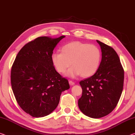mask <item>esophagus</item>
I'll use <instances>...</instances> for the list:
<instances>
[{"label": "esophagus", "mask_w": 135, "mask_h": 135, "mask_svg": "<svg viewBox=\"0 0 135 135\" xmlns=\"http://www.w3.org/2000/svg\"><path fill=\"white\" fill-rule=\"evenodd\" d=\"M69 83L70 85H71V86H72V85H74V84H75V83H74V81H69Z\"/></svg>", "instance_id": "1"}]
</instances>
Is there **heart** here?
Wrapping results in <instances>:
<instances>
[{
	"label": "heart",
	"instance_id": "1",
	"mask_svg": "<svg viewBox=\"0 0 135 135\" xmlns=\"http://www.w3.org/2000/svg\"><path fill=\"white\" fill-rule=\"evenodd\" d=\"M101 53L94 45L81 42H72L63 46L61 52L56 51L52 55V61L58 71L65 72L73 65L66 75L74 78L81 74L89 76L95 74L100 65Z\"/></svg>",
	"mask_w": 135,
	"mask_h": 135
}]
</instances>
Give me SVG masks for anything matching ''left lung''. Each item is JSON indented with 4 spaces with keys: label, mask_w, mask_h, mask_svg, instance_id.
<instances>
[{
    "label": "left lung",
    "mask_w": 135,
    "mask_h": 135,
    "mask_svg": "<svg viewBox=\"0 0 135 135\" xmlns=\"http://www.w3.org/2000/svg\"><path fill=\"white\" fill-rule=\"evenodd\" d=\"M102 59L96 73L81 81V97L78 107L85 115L92 118L105 117L117 106L123 92L124 71L117 53L112 47L97 40Z\"/></svg>",
    "instance_id": "left-lung-1"
}]
</instances>
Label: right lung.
I'll list each match as a JSON object with an SVG mask.
<instances>
[{
	"mask_svg": "<svg viewBox=\"0 0 135 135\" xmlns=\"http://www.w3.org/2000/svg\"><path fill=\"white\" fill-rule=\"evenodd\" d=\"M65 36L40 37L20 49L11 68L13 94L23 110L39 118L47 116L59 104L61 92L70 88L68 80L56 71L53 50Z\"/></svg>",
	"mask_w": 135,
	"mask_h": 135,
	"instance_id": "right-lung-1",
	"label": "right lung"
}]
</instances>
